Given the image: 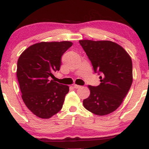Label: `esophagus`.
<instances>
[{
    "label": "esophagus",
    "instance_id": "34e87169",
    "mask_svg": "<svg viewBox=\"0 0 149 149\" xmlns=\"http://www.w3.org/2000/svg\"><path fill=\"white\" fill-rule=\"evenodd\" d=\"M81 86H80V85H76V84H74V85H73V87H74V89H79V88H80Z\"/></svg>",
    "mask_w": 149,
    "mask_h": 149
}]
</instances>
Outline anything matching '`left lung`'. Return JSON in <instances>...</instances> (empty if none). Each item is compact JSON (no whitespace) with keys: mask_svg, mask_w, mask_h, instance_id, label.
Returning a JSON list of instances; mask_svg holds the SVG:
<instances>
[{"mask_svg":"<svg viewBox=\"0 0 149 149\" xmlns=\"http://www.w3.org/2000/svg\"><path fill=\"white\" fill-rule=\"evenodd\" d=\"M79 43L95 72L101 74L100 84L88 86L90 95L83 106L96 115H109L119 108L131 87L132 59L121 46L110 40H81Z\"/></svg>","mask_w":149,"mask_h":149,"instance_id":"left-lung-1","label":"left lung"}]
</instances>
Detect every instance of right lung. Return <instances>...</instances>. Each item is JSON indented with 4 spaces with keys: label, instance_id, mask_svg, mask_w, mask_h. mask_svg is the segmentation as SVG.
Listing matches in <instances>:
<instances>
[{
    "label": "right lung",
    "instance_id": "right-lung-1",
    "mask_svg": "<svg viewBox=\"0 0 149 149\" xmlns=\"http://www.w3.org/2000/svg\"><path fill=\"white\" fill-rule=\"evenodd\" d=\"M72 45L70 41L38 42L18 59L16 73L22 100L38 117L49 119L62 109L69 87L50 79L60 70L61 58Z\"/></svg>",
    "mask_w": 149,
    "mask_h": 149
}]
</instances>
